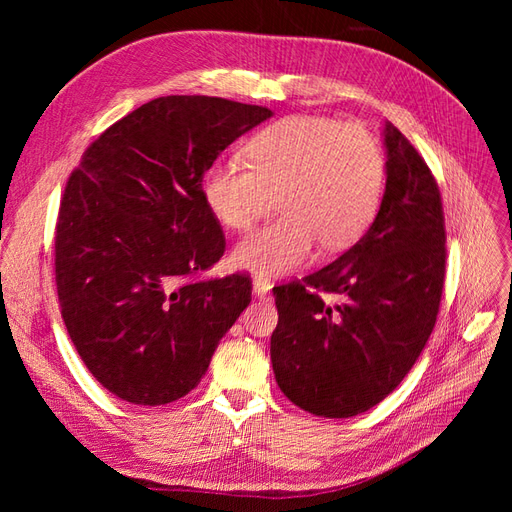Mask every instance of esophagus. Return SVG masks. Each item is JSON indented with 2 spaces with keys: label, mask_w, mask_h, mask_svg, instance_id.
Masks as SVG:
<instances>
[{
  "label": "esophagus",
  "mask_w": 512,
  "mask_h": 512,
  "mask_svg": "<svg viewBox=\"0 0 512 512\" xmlns=\"http://www.w3.org/2000/svg\"><path fill=\"white\" fill-rule=\"evenodd\" d=\"M254 294L260 299H267L271 294V282L262 280V277H256V280H254Z\"/></svg>",
  "instance_id": "obj_1"
}]
</instances>
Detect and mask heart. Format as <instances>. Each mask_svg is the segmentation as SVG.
Listing matches in <instances>:
<instances>
[{
  "label": "heart",
  "instance_id": "obj_1",
  "mask_svg": "<svg viewBox=\"0 0 512 512\" xmlns=\"http://www.w3.org/2000/svg\"><path fill=\"white\" fill-rule=\"evenodd\" d=\"M250 166L213 164L203 194L215 220L250 228L280 196L282 218L247 235L235 250L239 267L284 275L312 256L346 250L374 220L386 179L378 138L361 123L322 115H292L247 143Z\"/></svg>",
  "mask_w": 512,
  "mask_h": 512
}]
</instances>
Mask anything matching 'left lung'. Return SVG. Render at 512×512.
I'll use <instances>...</instances> for the list:
<instances>
[{"label": "left lung", "mask_w": 512, "mask_h": 512, "mask_svg": "<svg viewBox=\"0 0 512 512\" xmlns=\"http://www.w3.org/2000/svg\"><path fill=\"white\" fill-rule=\"evenodd\" d=\"M384 145L386 190L374 224L331 265L273 288L280 314L271 335L275 380L294 406L324 418L356 416L393 393L440 312V188L391 121Z\"/></svg>", "instance_id": "obj_1"}]
</instances>
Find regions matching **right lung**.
<instances>
[{
    "mask_svg": "<svg viewBox=\"0 0 512 512\" xmlns=\"http://www.w3.org/2000/svg\"><path fill=\"white\" fill-rule=\"evenodd\" d=\"M271 115L226 98H156L104 130L72 170L55 228L61 318L119 399L164 406L188 395L250 305V275L196 280L226 250L203 177Z\"/></svg>",
    "mask_w": 512,
    "mask_h": 512,
    "instance_id": "right-lung-1",
    "label": "right lung"
}]
</instances>
